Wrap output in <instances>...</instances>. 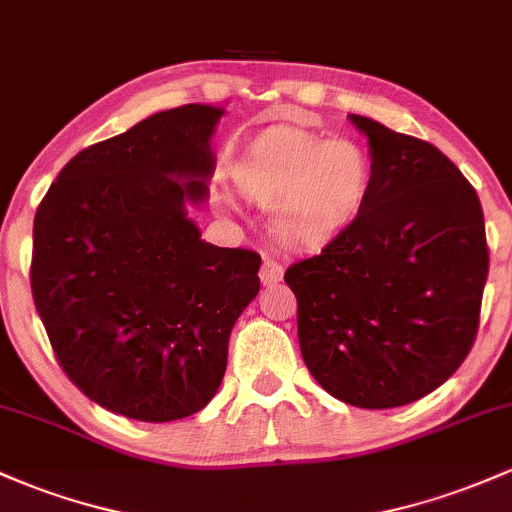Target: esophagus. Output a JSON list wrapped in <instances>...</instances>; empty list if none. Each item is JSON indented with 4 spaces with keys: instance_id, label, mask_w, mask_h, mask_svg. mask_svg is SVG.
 Here are the masks:
<instances>
[{
    "instance_id": "esophagus-1",
    "label": "esophagus",
    "mask_w": 512,
    "mask_h": 512,
    "mask_svg": "<svg viewBox=\"0 0 512 512\" xmlns=\"http://www.w3.org/2000/svg\"><path fill=\"white\" fill-rule=\"evenodd\" d=\"M258 276H261L263 285H268V288H271V285H278L280 280H283V266H280L278 261H273V258H266Z\"/></svg>"
}]
</instances>
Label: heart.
<instances>
[{
  "label": "heart",
  "mask_w": 512,
  "mask_h": 512,
  "mask_svg": "<svg viewBox=\"0 0 512 512\" xmlns=\"http://www.w3.org/2000/svg\"><path fill=\"white\" fill-rule=\"evenodd\" d=\"M234 183L271 210V232L295 251H320L364 212L373 168L366 148L315 131L271 129L234 163Z\"/></svg>",
  "instance_id": "b5f03b06"
}]
</instances>
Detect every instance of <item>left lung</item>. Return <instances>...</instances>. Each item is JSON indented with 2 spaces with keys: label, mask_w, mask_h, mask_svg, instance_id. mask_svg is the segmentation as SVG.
<instances>
[{
  "label": "left lung",
  "mask_w": 512,
  "mask_h": 512,
  "mask_svg": "<svg viewBox=\"0 0 512 512\" xmlns=\"http://www.w3.org/2000/svg\"><path fill=\"white\" fill-rule=\"evenodd\" d=\"M373 183L364 212L295 263L302 359L342 403L408 405L442 386L476 339L488 249L476 190L439 148L359 114Z\"/></svg>",
  "instance_id": "left-lung-1"
}]
</instances>
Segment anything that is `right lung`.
Segmentation results:
<instances>
[{
    "label": "right lung",
    "instance_id": "1",
    "mask_svg": "<svg viewBox=\"0 0 512 512\" xmlns=\"http://www.w3.org/2000/svg\"><path fill=\"white\" fill-rule=\"evenodd\" d=\"M224 109L185 104L87 146L38 205L31 293L58 364L102 408L141 422L202 410L261 256L200 239Z\"/></svg>",
    "mask_w": 512,
    "mask_h": 512
}]
</instances>
